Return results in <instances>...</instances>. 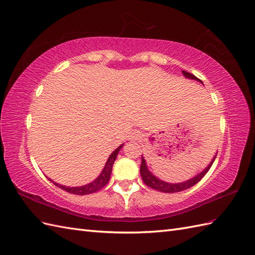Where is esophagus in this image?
<instances>
[{"label":"esophagus","mask_w":255,"mask_h":255,"mask_svg":"<svg viewBox=\"0 0 255 255\" xmlns=\"http://www.w3.org/2000/svg\"><path fill=\"white\" fill-rule=\"evenodd\" d=\"M129 139L131 140H138L140 138V133L139 132H136V131H133L131 134H129Z\"/></svg>","instance_id":"esophagus-1"}]
</instances>
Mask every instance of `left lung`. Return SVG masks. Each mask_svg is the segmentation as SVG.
<instances>
[{
  "label": "left lung",
  "mask_w": 255,
  "mask_h": 255,
  "mask_svg": "<svg viewBox=\"0 0 255 255\" xmlns=\"http://www.w3.org/2000/svg\"><path fill=\"white\" fill-rule=\"evenodd\" d=\"M183 74L188 79H192V80H196V81H199V82H201V80L198 79L197 77H195L194 74H191L187 71H183ZM202 83V82H201ZM216 156L213 158V160L211 161V163L204 169L201 173H199V174L196 175L195 177H192L190 179H188V181L186 182H183V183H177V184H172V183H166V182H163L161 181V179L157 178L156 176H154L152 173L148 170L147 167V164H146V161L145 159L142 158L141 156V164H140V175H141V178L142 181H144V183L149 186V187L152 188V189H156V190H159L161 192H167V194H170V192H178V191H183V190H186L188 189L190 187H192V186L196 185L198 182H200L202 177L207 174L208 171L210 170L211 165L213 164L214 160H215Z\"/></svg>",
  "instance_id": "left-lung-1"
}]
</instances>
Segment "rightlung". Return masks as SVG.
Wrapping results in <instances>:
<instances>
[{
	"label": "right lung",
	"instance_id": "obj_1",
	"mask_svg": "<svg viewBox=\"0 0 255 255\" xmlns=\"http://www.w3.org/2000/svg\"><path fill=\"white\" fill-rule=\"evenodd\" d=\"M123 144L121 146L118 147L116 150L110 154L106 164H105V167L103 169L102 173L99 174V176L95 179V181H93L92 183L88 184V185H84V186H80V187H66V186L63 185H59L57 183L53 182L52 179H49V181L53 182L54 185L58 186L59 188H61L63 190L67 191V192H70V194H74V195H89V194H93V192H96L98 190H101L104 186H106L107 183L109 182V178L111 175V171H113V165L115 163V160L117 159L118 153H119L120 149L122 148Z\"/></svg>",
	"mask_w": 255,
	"mask_h": 255
}]
</instances>
